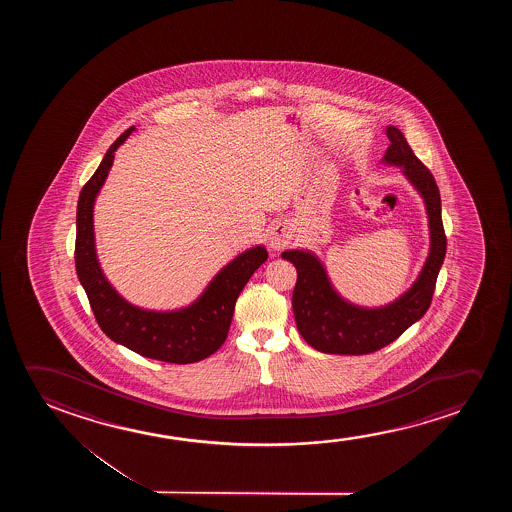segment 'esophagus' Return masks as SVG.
<instances>
[{"label": "esophagus", "instance_id": "1", "mask_svg": "<svg viewBox=\"0 0 512 512\" xmlns=\"http://www.w3.org/2000/svg\"><path fill=\"white\" fill-rule=\"evenodd\" d=\"M292 239H294V227L287 222H278L267 231V243L274 252L285 250L292 243Z\"/></svg>", "mask_w": 512, "mask_h": 512}]
</instances>
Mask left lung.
<instances>
[{
	"label": "left lung",
	"instance_id": "1",
	"mask_svg": "<svg viewBox=\"0 0 512 512\" xmlns=\"http://www.w3.org/2000/svg\"><path fill=\"white\" fill-rule=\"evenodd\" d=\"M390 147L383 161L400 166L407 180L420 192L427 208L430 252L418 280L397 301L381 308H360L344 301L330 283L327 271L315 253L287 250L283 259L297 269L292 295L297 329L304 341L322 353L365 355L385 348L427 313L434 295L437 274L446 257V234L442 227L441 194L434 176L414 155L397 127H386Z\"/></svg>",
	"mask_w": 512,
	"mask_h": 512
}]
</instances>
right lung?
<instances>
[{
	"label": "right lung",
	"mask_w": 512,
	"mask_h": 512,
	"mask_svg": "<svg viewBox=\"0 0 512 512\" xmlns=\"http://www.w3.org/2000/svg\"><path fill=\"white\" fill-rule=\"evenodd\" d=\"M120 134L103 161L85 183L77 206L75 267L92 313L101 330L115 343L138 355L169 364H194L213 355L224 344L231 327L234 306L252 274L267 260L264 246H253L229 262L211 280L201 297L175 311H148L127 302L108 283L99 266L94 243V201L112 168L115 150L133 133Z\"/></svg>",
	"instance_id": "add662e5"
}]
</instances>
